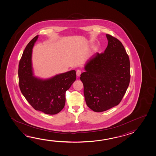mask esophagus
<instances>
[{"label": "esophagus", "instance_id": "1", "mask_svg": "<svg viewBox=\"0 0 156 156\" xmlns=\"http://www.w3.org/2000/svg\"><path fill=\"white\" fill-rule=\"evenodd\" d=\"M81 73H82V71L80 70H79V69L77 70V72H76V74H77V76H78V77L80 76Z\"/></svg>", "mask_w": 156, "mask_h": 156}]
</instances>
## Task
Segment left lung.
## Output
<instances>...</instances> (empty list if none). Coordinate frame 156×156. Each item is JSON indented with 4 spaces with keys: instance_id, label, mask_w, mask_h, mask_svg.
Here are the masks:
<instances>
[{
    "instance_id": "8db88e82",
    "label": "left lung",
    "mask_w": 156,
    "mask_h": 156,
    "mask_svg": "<svg viewBox=\"0 0 156 156\" xmlns=\"http://www.w3.org/2000/svg\"><path fill=\"white\" fill-rule=\"evenodd\" d=\"M106 37V49L90 58L80 77L86 104L94 112L117 106L130 80V61L123 44L113 36L107 34Z\"/></svg>"
}]
</instances>
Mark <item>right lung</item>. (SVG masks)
<instances>
[{"label":"right lung","mask_w":156,"mask_h":156,"mask_svg":"<svg viewBox=\"0 0 156 156\" xmlns=\"http://www.w3.org/2000/svg\"><path fill=\"white\" fill-rule=\"evenodd\" d=\"M38 38L36 36L30 41L20 61V89L34 109L48 115H55L65 106L66 91L76 80V72L72 70L45 80L34 77L31 58L32 48Z\"/></svg>","instance_id":"add662e5"}]
</instances>
